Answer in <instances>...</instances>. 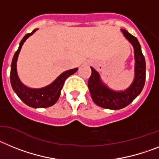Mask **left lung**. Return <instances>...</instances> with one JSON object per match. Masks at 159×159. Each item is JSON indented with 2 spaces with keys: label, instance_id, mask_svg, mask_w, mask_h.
Here are the masks:
<instances>
[{
  "label": "left lung",
  "instance_id": "1",
  "mask_svg": "<svg viewBox=\"0 0 159 159\" xmlns=\"http://www.w3.org/2000/svg\"><path fill=\"white\" fill-rule=\"evenodd\" d=\"M124 37L134 47V78L125 90L115 91L109 88L96 70L91 67L92 74L88 81V88L93 102L100 107L109 110H120L130 104L143 90L146 81V61L141 45L135 37L121 29Z\"/></svg>",
  "mask_w": 159,
  "mask_h": 159
}]
</instances>
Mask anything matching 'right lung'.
Here are the masks:
<instances>
[{
    "instance_id": "obj_1",
    "label": "right lung",
    "mask_w": 159,
    "mask_h": 159,
    "mask_svg": "<svg viewBox=\"0 0 159 159\" xmlns=\"http://www.w3.org/2000/svg\"><path fill=\"white\" fill-rule=\"evenodd\" d=\"M37 30L38 29L34 30L31 34H26L20 41L18 49L16 51L11 64L10 82L14 92L25 104L33 108H46L52 106L57 102L61 94V90L62 89L66 78L76 73L78 69L75 68L63 72L52 83L39 89L30 88L22 83L16 71L17 58L24 42L27 38L33 35Z\"/></svg>"
}]
</instances>
